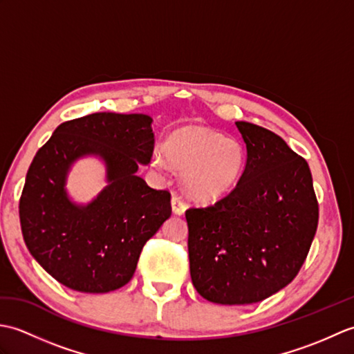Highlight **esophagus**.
Wrapping results in <instances>:
<instances>
[{
	"label": "esophagus",
	"instance_id": "34e87169",
	"mask_svg": "<svg viewBox=\"0 0 354 354\" xmlns=\"http://www.w3.org/2000/svg\"><path fill=\"white\" fill-rule=\"evenodd\" d=\"M171 209H173V213L175 214H184V212H185V204H184V201L178 196V194H173L171 196Z\"/></svg>",
	"mask_w": 354,
	"mask_h": 354
}]
</instances>
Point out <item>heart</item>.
Segmentation results:
<instances>
[{"instance_id":"1","label":"heart","mask_w":354,"mask_h":354,"mask_svg":"<svg viewBox=\"0 0 354 354\" xmlns=\"http://www.w3.org/2000/svg\"><path fill=\"white\" fill-rule=\"evenodd\" d=\"M162 153L164 156L156 152L152 164L164 169L169 162L171 167L183 170L181 183L185 193L199 202L227 198L236 190L246 165L242 142L196 123L173 129L162 142Z\"/></svg>"}]
</instances>
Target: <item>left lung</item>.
<instances>
[{
  "label": "left lung",
  "mask_w": 354,
  "mask_h": 354,
  "mask_svg": "<svg viewBox=\"0 0 354 354\" xmlns=\"http://www.w3.org/2000/svg\"><path fill=\"white\" fill-rule=\"evenodd\" d=\"M246 165L236 190L185 212L190 275L216 304H252L286 288L310 250L318 202L309 164L265 127L236 122Z\"/></svg>",
  "instance_id": "1"
}]
</instances>
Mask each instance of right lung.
I'll return each instance as SVG.
<instances>
[{
  "mask_svg": "<svg viewBox=\"0 0 354 354\" xmlns=\"http://www.w3.org/2000/svg\"><path fill=\"white\" fill-rule=\"evenodd\" d=\"M152 117L95 112L56 127L30 164L19 199L24 242L56 280L77 292L106 293L131 281L142 246L171 214L170 193L137 175L150 162ZM95 156L109 185L88 205L66 192L72 164Z\"/></svg>",
  "mask_w": 354,
  "mask_h": 354,
  "instance_id": "add662e5",
  "label": "right lung"
}]
</instances>
